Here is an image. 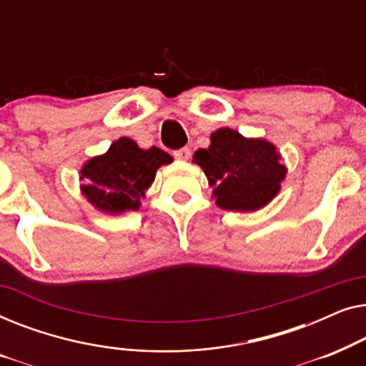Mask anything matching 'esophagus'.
Returning a JSON list of instances; mask_svg holds the SVG:
<instances>
[{"label":"esophagus","mask_w":366,"mask_h":366,"mask_svg":"<svg viewBox=\"0 0 366 366\" xmlns=\"http://www.w3.org/2000/svg\"><path fill=\"white\" fill-rule=\"evenodd\" d=\"M173 157L179 159V162H187V159L192 157V152H189V148H179L177 152H173Z\"/></svg>","instance_id":"1"}]
</instances>
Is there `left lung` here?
<instances>
[{
	"label": "left lung",
	"instance_id": "8db88e82",
	"mask_svg": "<svg viewBox=\"0 0 366 366\" xmlns=\"http://www.w3.org/2000/svg\"><path fill=\"white\" fill-rule=\"evenodd\" d=\"M209 139L208 148L193 154V163L207 174L219 208L257 212L277 197L287 168L274 144L232 128L217 129Z\"/></svg>",
	"mask_w": 366,
	"mask_h": 366
}]
</instances>
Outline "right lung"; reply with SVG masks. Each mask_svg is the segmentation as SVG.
I'll return each instance as SVG.
<instances>
[{
    "label": "right lung",
    "instance_id": "add662e5",
    "mask_svg": "<svg viewBox=\"0 0 366 366\" xmlns=\"http://www.w3.org/2000/svg\"><path fill=\"white\" fill-rule=\"evenodd\" d=\"M172 162L173 158L163 149H143L132 138L123 137L107 153L83 164L81 193L103 213L137 212L139 199L154 182L157 169Z\"/></svg>",
    "mask_w": 366,
    "mask_h": 366
}]
</instances>
